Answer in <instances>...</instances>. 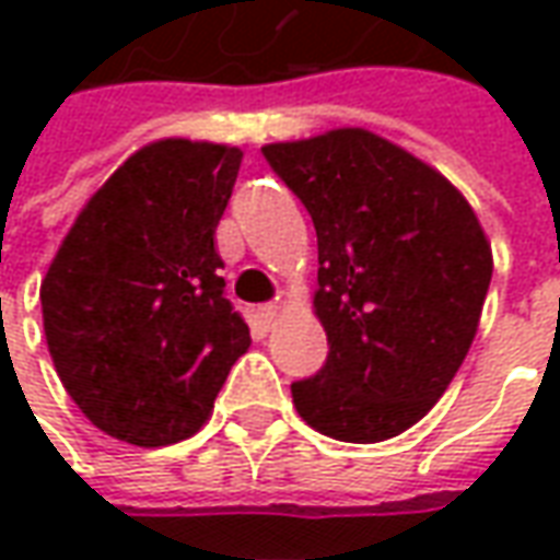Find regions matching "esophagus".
Returning a JSON list of instances; mask_svg holds the SVG:
<instances>
[{
    "mask_svg": "<svg viewBox=\"0 0 560 560\" xmlns=\"http://www.w3.org/2000/svg\"><path fill=\"white\" fill-rule=\"evenodd\" d=\"M257 315H260V320H264V324H276V320L281 317V303L260 305V308H257Z\"/></svg>",
    "mask_w": 560,
    "mask_h": 560,
    "instance_id": "obj_1",
    "label": "esophagus"
}]
</instances>
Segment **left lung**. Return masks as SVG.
<instances>
[{
	"label": "left lung",
	"mask_w": 560,
	"mask_h": 560,
	"mask_svg": "<svg viewBox=\"0 0 560 560\" xmlns=\"http://www.w3.org/2000/svg\"><path fill=\"white\" fill-rule=\"evenodd\" d=\"M317 231L324 369L291 387L315 432L377 444L444 396L480 327L492 243L432 164L369 128L267 143Z\"/></svg>",
	"instance_id": "1"
}]
</instances>
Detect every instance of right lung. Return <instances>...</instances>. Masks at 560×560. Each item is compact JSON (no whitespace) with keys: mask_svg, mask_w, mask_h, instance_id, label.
<instances>
[{"mask_svg":"<svg viewBox=\"0 0 560 560\" xmlns=\"http://www.w3.org/2000/svg\"><path fill=\"white\" fill-rule=\"evenodd\" d=\"M240 161V149L209 140L140 147L86 200L47 267L42 317L56 375L116 441L191 438L252 345L212 243Z\"/></svg>","mask_w":560,"mask_h":560,"instance_id":"obj_1","label":"right lung"}]
</instances>
